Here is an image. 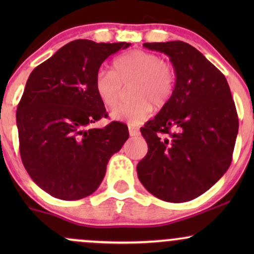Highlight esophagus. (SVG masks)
Returning a JSON list of instances; mask_svg holds the SVG:
<instances>
[{
    "label": "esophagus",
    "instance_id": "esophagus-1",
    "mask_svg": "<svg viewBox=\"0 0 254 254\" xmlns=\"http://www.w3.org/2000/svg\"><path fill=\"white\" fill-rule=\"evenodd\" d=\"M129 133L131 137H136V136H139V131L137 127H129Z\"/></svg>",
    "mask_w": 254,
    "mask_h": 254
}]
</instances>
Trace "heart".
I'll return each instance as SVG.
<instances>
[{
	"instance_id": "1",
	"label": "heart",
	"mask_w": 254,
	"mask_h": 254,
	"mask_svg": "<svg viewBox=\"0 0 254 254\" xmlns=\"http://www.w3.org/2000/svg\"><path fill=\"white\" fill-rule=\"evenodd\" d=\"M130 103L116 107L111 112L115 121L136 127L150 117L154 105L162 107L170 100L176 87V72L161 57L143 50L121 55L112 63V71L100 70L94 80V90L105 106L115 107L129 87Z\"/></svg>"
}]
</instances>
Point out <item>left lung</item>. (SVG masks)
Listing matches in <instances>:
<instances>
[{
	"instance_id": "8db88e82",
	"label": "left lung",
	"mask_w": 254,
	"mask_h": 254,
	"mask_svg": "<svg viewBox=\"0 0 254 254\" xmlns=\"http://www.w3.org/2000/svg\"><path fill=\"white\" fill-rule=\"evenodd\" d=\"M143 46L170 57L176 87L141 129L148 153L137 165V176L160 199L186 202L208 191L229 168L239 130L237 109L224 75L190 44Z\"/></svg>"
}]
</instances>
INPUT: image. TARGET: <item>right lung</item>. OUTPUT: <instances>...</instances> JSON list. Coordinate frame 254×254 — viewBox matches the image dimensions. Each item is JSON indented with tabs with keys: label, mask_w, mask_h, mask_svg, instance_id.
I'll list each match as a JSON object with an SVG mask.
<instances>
[{
	"label": "right lung",
	"mask_w": 254,
	"mask_h": 254,
	"mask_svg": "<svg viewBox=\"0 0 254 254\" xmlns=\"http://www.w3.org/2000/svg\"><path fill=\"white\" fill-rule=\"evenodd\" d=\"M130 43L77 39L31 72L17 105L20 155L26 171L52 197L76 200L92 194L106 166L127 138V127L92 124L107 113L94 80L107 57Z\"/></svg>",
	"instance_id": "right-lung-1"
}]
</instances>
